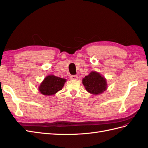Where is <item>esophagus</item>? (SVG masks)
<instances>
[{"label": "esophagus", "mask_w": 148, "mask_h": 148, "mask_svg": "<svg viewBox=\"0 0 148 148\" xmlns=\"http://www.w3.org/2000/svg\"><path fill=\"white\" fill-rule=\"evenodd\" d=\"M78 78V77L77 75H71L70 77V79H74V80H76Z\"/></svg>", "instance_id": "1"}]
</instances>
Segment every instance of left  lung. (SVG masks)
<instances>
[{"mask_svg":"<svg viewBox=\"0 0 148 148\" xmlns=\"http://www.w3.org/2000/svg\"><path fill=\"white\" fill-rule=\"evenodd\" d=\"M86 90L95 95H101L107 88V80L104 76L97 71H92L82 79Z\"/></svg>","mask_w":148,"mask_h":148,"instance_id":"obj_1","label":"left lung"}]
</instances>
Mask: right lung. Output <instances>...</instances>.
Wrapping results in <instances>:
<instances>
[{
	"label": "right lung",
	"instance_id": "obj_1",
	"mask_svg": "<svg viewBox=\"0 0 148 148\" xmlns=\"http://www.w3.org/2000/svg\"><path fill=\"white\" fill-rule=\"evenodd\" d=\"M66 79L49 75L44 78L39 86V91L45 96H52L61 90Z\"/></svg>",
	"mask_w": 148,
	"mask_h": 148
}]
</instances>
